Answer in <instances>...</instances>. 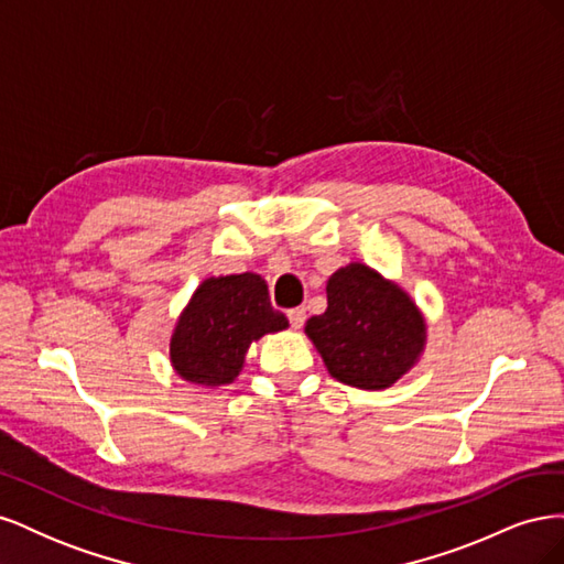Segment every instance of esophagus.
I'll return each mask as SVG.
<instances>
[{"label":"esophagus","mask_w":564,"mask_h":564,"mask_svg":"<svg viewBox=\"0 0 564 564\" xmlns=\"http://www.w3.org/2000/svg\"><path fill=\"white\" fill-rule=\"evenodd\" d=\"M289 317V324H292V329H301L303 322H305V308L301 305V308H292L286 313Z\"/></svg>","instance_id":"1"}]
</instances>
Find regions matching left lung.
<instances>
[{
	"mask_svg": "<svg viewBox=\"0 0 564 564\" xmlns=\"http://www.w3.org/2000/svg\"><path fill=\"white\" fill-rule=\"evenodd\" d=\"M305 334L336 381L381 390L416 365L425 322L398 284L350 263L329 278L327 311L305 322Z\"/></svg>",
	"mask_w": 564,
	"mask_h": 564,
	"instance_id": "1",
	"label": "left lung"
}]
</instances>
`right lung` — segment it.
I'll use <instances>...</instances> for the list:
<instances>
[{
	"label": "right lung",
	"mask_w": 564,
	"mask_h": 564,
	"mask_svg": "<svg viewBox=\"0 0 564 564\" xmlns=\"http://www.w3.org/2000/svg\"><path fill=\"white\" fill-rule=\"evenodd\" d=\"M286 327V317L270 305L261 275L209 278L181 313L169 355L181 379L209 388L226 386L242 371L253 340Z\"/></svg>",
	"instance_id": "1"
}]
</instances>
